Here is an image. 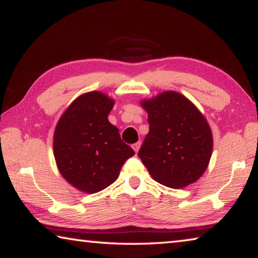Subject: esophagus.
I'll list each match as a JSON object with an SVG mask.
<instances>
[{
	"label": "esophagus",
	"instance_id": "1",
	"mask_svg": "<svg viewBox=\"0 0 258 258\" xmlns=\"http://www.w3.org/2000/svg\"><path fill=\"white\" fill-rule=\"evenodd\" d=\"M140 147H141V142H137V143H134V145H133V149H134V151H135V152H138V151H139V149H140Z\"/></svg>",
	"mask_w": 258,
	"mask_h": 258
}]
</instances>
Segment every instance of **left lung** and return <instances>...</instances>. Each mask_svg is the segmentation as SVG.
Returning a JSON list of instances; mask_svg holds the SVG:
<instances>
[{
	"mask_svg": "<svg viewBox=\"0 0 258 258\" xmlns=\"http://www.w3.org/2000/svg\"><path fill=\"white\" fill-rule=\"evenodd\" d=\"M149 133L138 156L160 184L173 189L198 181L213 151V134L199 109L184 95L166 91L142 100Z\"/></svg>",
	"mask_w": 258,
	"mask_h": 258,
	"instance_id": "1",
	"label": "left lung"
}]
</instances>
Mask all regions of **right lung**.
Returning a JSON list of instances; mask_svg holds the SVG:
<instances>
[{"mask_svg": "<svg viewBox=\"0 0 258 258\" xmlns=\"http://www.w3.org/2000/svg\"><path fill=\"white\" fill-rule=\"evenodd\" d=\"M115 101L92 91L80 95L61 115L53 135V154L61 175L77 190L97 194L112 184L135 152L109 123Z\"/></svg>", "mask_w": 258, "mask_h": 258, "instance_id": "add662e5", "label": "right lung"}]
</instances>
